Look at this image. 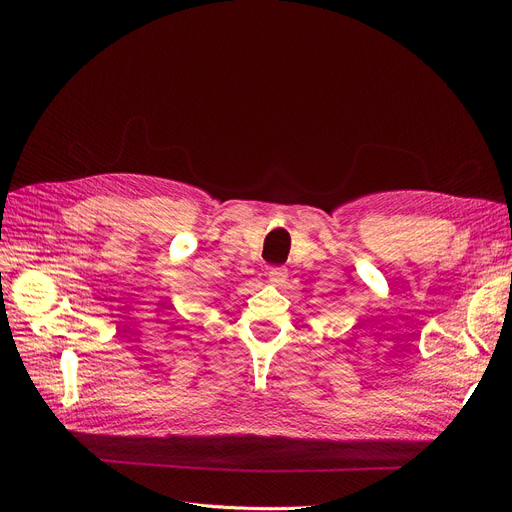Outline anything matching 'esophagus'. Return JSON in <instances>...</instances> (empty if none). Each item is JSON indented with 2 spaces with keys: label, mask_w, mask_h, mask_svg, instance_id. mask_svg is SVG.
Wrapping results in <instances>:
<instances>
[{
  "label": "esophagus",
  "mask_w": 512,
  "mask_h": 512,
  "mask_svg": "<svg viewBox=\"0 0 512 512\" xmlns=\"http://www.w3.org/2000/svg\"><path fill=\"white\" fill-rule=\"evenodd\" d=\"M270 280L276 286H284L286 280H288V270H286V267H272V270H270Z\"/></svg>",
  "instance_id": "34e87169"
}]
</instances>
